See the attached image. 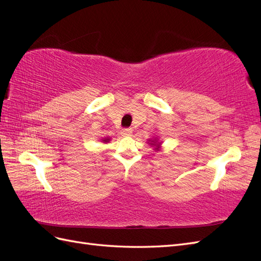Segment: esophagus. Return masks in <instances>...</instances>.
<instances>
[{
	"mask_svg": "<svg viewBox=\"0 0 261 261\" xmlns=\"http://www.w3.org/2000/svg\"><path fill=\"white\" fill-rule=\"evenodd\" d=\"M132 133L133 130L130 128H125L121 130V135L124 137H128V136H132Z\"/></svg>",
	"mask_w": 261,
	"mask_h": 261,
	"instance_id": "1",
	"label": "esophagus"
}]
</instances>
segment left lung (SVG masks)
I'll return each instance as SVG.
<instances>
[{
	"label": "left lung",
	"mask_w": 261,
	"mask_h": 261,
	"mask_svg": "<svg viewBox=\"0 0 261 261\" xmlns=\"http://www.w3.org/2000/svg\"><path fill=\"white\" fill-rule=\"evenodd\" d=\"M148 144L153 148L154 151H160L162 149V141L158 137H152L148 139Z\"/></svg>",
	"instance_id": "obj_1"
}]
</instances>
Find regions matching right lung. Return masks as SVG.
<instances>
[{"mask_svg":"<svg viewBox=\"0 0 261 261\" xmlns=\"http://www.w3.org/2000/svg\"><path fill=\"white\" fill-rule=\"evenodd\" d=\"M110 140H111V138H110V137H107V138H103V139H101V143H105V144H108V143H110Z\"/></svg>","mask_w":261,"mask_h":261,"instance_id":"obj_1","label":"right lung"}]
</instances>
